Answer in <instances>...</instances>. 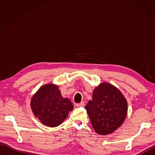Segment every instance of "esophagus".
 <instances>
[{
	"instance_id": "34e87169",
	"label": "esophagus",
	"mask_w": 155,
	"mask_h": 155,
	"mask_svg": "<svg viewBox=\"0 0 155 155\" xmlns=\"http://www.w3.org/2000/svg\"><path fill=\"white\" fill-rule=\"evenodd\" d=\"M84 102L83 101H81L80 103L76 104V106H77V107H84Z\"/></svg>"
}]
</instances>
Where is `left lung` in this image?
Wrapping results in <instances>:
<instances>
[{"label": "left lung", "mask_w": 155, "mask_h": 155, "mask_svg": "<svg viewBox=\"0 0 155 155\" xmlns=\"http://www.w3.org/2000/svg\"><path fill=\"white\" fill-rule=\"evenodd\" d=\"M92 126L101 135L114 132L127 115V99L114 85L103 82L93 90V100L85 107Z\"/></svg>", "instance_id": "8db88e82"}]
</instances>
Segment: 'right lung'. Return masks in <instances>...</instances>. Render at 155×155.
Returning a JSON list of instances; mask_svg holds the SVG:
<instances>
[{
  "label": "right lung",
  "instance_id": "right-lung-1",
  "mask_svg": "<svg viewBox=\"0 0 155 155\" xmlns=\"http://www.w3.org/2000/svg\"><path fill=\"white\" fill-rule=\"evenodd\" d=\"M31 107L35 117L50 127L60 125L74 108L68 98L62 97L58 85L45 84L32 96Z\"/></svg>",
  "mask_w": 155,
  "mask_h": 155
}]
</instances>
